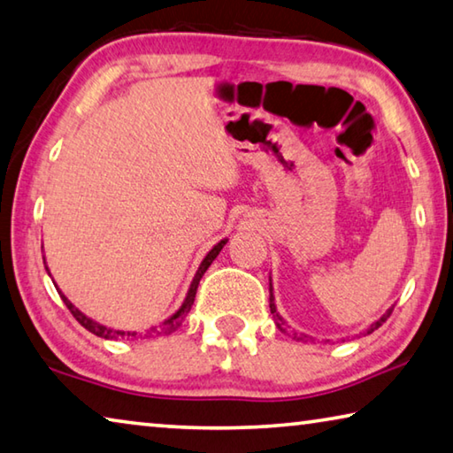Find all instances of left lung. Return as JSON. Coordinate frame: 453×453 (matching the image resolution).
<instances>
[{
	"label": "left lung",
	"instance_id": "obj_1",
	"mask_svg": "<svg viewBox=\"0 0 453 453\" xmlns=\"http://www.w3.org/2000/svg\"><path fill=\"white\" fill-rule=\"evenodd\" d=\"M269 307H271V313H273V319H275V325L279 327V331L287 333V323H285V319L279 315L277 305H275V295H273V283H271V277H269ZM391 311H394V307L385 311V313H383L380 319H377V321H373L372 325H369L367 335H369V333H373L375 329H380L381 325H383L385 321H388V317L391 315ZM293 337H295V339H299V341H305V339H309V335H305V333H293Z\"/></svg>",
	"mask_w": 453,
	"mask_h": 453
}]
</instances>
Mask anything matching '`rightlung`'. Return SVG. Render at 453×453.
Instances as JSON below:
<instances>
[{"label": "right lung", "instance_id": "right-lung-1", "mask_svg": "<svg viewBox=\"0 0 453 453\" xmlns=\"http://www.w3.org/2000/svg\"><path fill=\"white\" fill-rule=\"evenodd\" d=\"M226 241H228V239L219 241V242L214 244V247L209 250V253H206V257L203 258V263L198 265V271H196V275L192 277V283H190V287H188V293H187V296H184L182 305L178 307L176 313H173L168 319H165V321H162V323L158 325V327H150V329H148V331L144 333V335H138L136 331H122V329L106 327V325L94 321V319H90L88 315L81 313V311H80L76 305H73V303L68 299V296H65L62 291H59V287H56V288H58L59 296H62V301L65 303V307L70 309V313H72L73 317H76V321L81 325V327H86L88 331L94 333V335L102 337V339H114V341H118V339H136V337L162 335V333H165V335H168V333H173V331H176L178 327H180L182 321H184V317L188 315V311L192 309V303H195V296H196V288H198L200 279H203V275L206 273V269H209V266L212 265L214 258L219 257V253L222 250V247H225V244H226ZM42 249H43V244H42ZM43 265H46V257H43ZM46 271H48V275H50L48 265H46ZM50 277H51V275H50ZM54 285H56V283H54Z\"/></svg>", "mask_w": 453, "mask_h": 453}]
</instances>
